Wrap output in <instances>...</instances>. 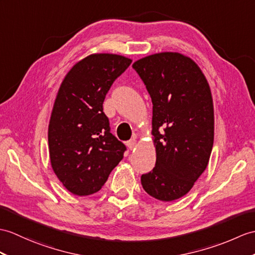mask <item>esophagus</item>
<instances>
[{
  "label": "esophagus",
  "instance_id": "esophagus-1",
  "mask_svg": "<svg viewBox=\"0 0 255 255\" xmlns=\"http://www.w3.org/2000/svg\"><path fill=\"white\" fill-rule=\"evenodd\" d=\"M126 144L130 150H132V149H134V146H135V144H137V142H135V139H130L129 141L126 142Z\"/></svg>",
  "mask_w": 255,
  "mask_h": 255
}]
</instances>
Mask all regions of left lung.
I'll return each mask as SVG.
<instances>
[{
    "mask_svg": "<svg viewBox=\"0 0 255 255\" xmlns=\"http://www.w3.org/2000/svg\"><path fill=\"white\" fill-rule=\"evenodd\" d=\"M153 104L155 166L141 176L151 197L187 194L208 166L214 142V111L208 80L191 58L164 52L134 62Z\"/></svg>",
    "mask_w": 255,
    "mask_h": 255,
    "instance_id": "8db88e82",
    "label": "left lung"
}]
</instances>
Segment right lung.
<instances>
[{
  "label": "right lung",
  "instance_id": "right-lung-1",
  "mask_svg": "<svg viewBox=\"0 0 255 255\" xmlns=\"http://www.w3.org/2000/svg\"><path fill=\"white\" fill-rule=\"evenodd\" d=\"M131 64L116 54H92L65 77L49 125L52 168L76 195L98 192L120 163L126 145L111 133L103 102L111 86Z\"/></svg>",
  "mask_w": 255,
  "mask_h": 255
}]
</instances>
